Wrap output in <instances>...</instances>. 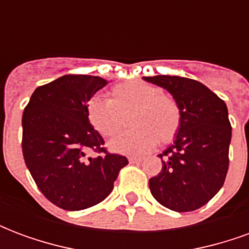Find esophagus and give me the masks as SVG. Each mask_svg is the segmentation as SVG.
<instances>
[{
  "label": "esophagus",
  "mask_w": 249,
  "mask_h": 249,
  "mask_svg": "<svg viewBox=\"0 0 249 249\" xmlns=\"http://www.w3.org/2000/svg\"><path fill=\"white\" fill-rule=\"evenodd\" d=\"M142 161L141 157H129V162L130 164H139V162Z\"/></svg>",
  "instance_id": "obj_1"
}]
</instances>
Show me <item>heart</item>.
Instances as JSON below:
<instances>
[{
	"instance_id": "b5f03b06",
	"label": "heart",
	"mask_w": 249,
	"mask_h": 249,
	"mask_svg": "<svg viewBox=\"0 0 249 249\" xmlns=\"http://www.w3.org/2000/svg\"><path fill=\"white\" fill-rule=\"evenodd\" d=\"M87 120L103 137L110 139L126 124L132 128L110 141V149L123 155H142L156 144H168L181 125V109L169 93L151 82L129 80L114 85L107 100L92 97L85 105Z\"/></svg>"
}]
</instances>
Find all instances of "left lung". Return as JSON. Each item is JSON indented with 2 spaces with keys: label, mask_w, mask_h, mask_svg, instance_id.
Listing matches in <instances>:
<instances>
[{
  "label": "left lung",
  "mask_w": 249,
  "mask_h": 249,
  "mask_svg": "<svg viewBox=\"0 0 249 249\" xmlns=\"http://www.w3.org/2000/svg\"><path fill=\"white\" fill-rule=\"evenodd\" d=\"M167 89L181 109L176 139L160 155L161 172L149 180L153 197L165 208L191 212L224 184L232 136L225 103L201 82L178 76L144 77Z\"/></svg>",
  "instance_id": "left-lung-1"
}]
</instances>
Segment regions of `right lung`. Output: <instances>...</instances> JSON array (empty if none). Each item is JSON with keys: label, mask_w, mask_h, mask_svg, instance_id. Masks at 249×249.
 I'll return each instance as SVG.
<instances>
[{"label": "right lung", "mask_w": 249, "mask_h": 249, "mask_svg": "<svg viewBox=\"0 0 249 249\" xmlns=\"http://www.w3.org/2000/svg\"><path fill=\"white\" fill-rule=\"evenodd\" d=\"M108 84L88 74H66L36 89L22 114V153L42 195L65 211L101 203L128 159L109 153L87 120L85 105ZM94 151L98 157L86 155Z\"/></svg>", "instance_id": "right-lung-1"}]
</instances>
